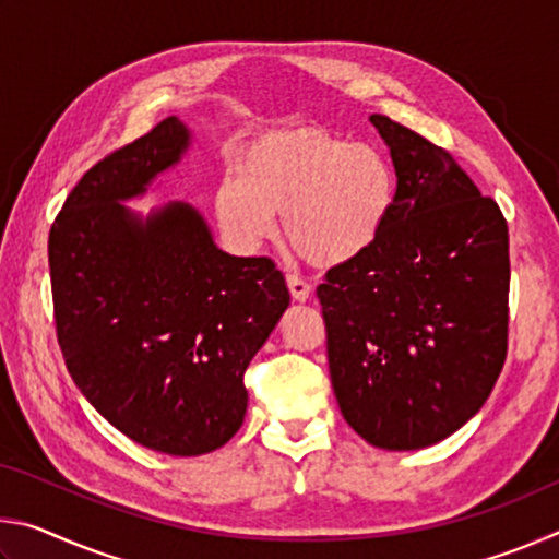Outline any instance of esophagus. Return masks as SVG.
Here are the masks:
<instances>
[{"instance_id": "34e87169", "label": "esophagus", "mask_w": 559, "mask_h": 559, "mask_svg": "<svg viewBox=\"0 0 559 559\" xmlns=\"http://www.w3.org/2000/svg\"><path fill=\"white\" fill-rule=\"evenodd\" d=\"M286 283H288V290H290V296H293V300H298V302H306L308 298H310V286L302 278H298V276H290L286 278Z\"/></svg>"}]
</instances>
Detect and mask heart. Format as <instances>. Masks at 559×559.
Wrapping results in <instances>:
<instances>
[{"instance_id": "1", "label": "heart", "mask_w": 559, "mask_h": 559, "mask_svg": "<svg viewBox=\"0 0 559 559\" xmlns=\"http://www.w3.org/2000/svg\"><path fill=\"white\" fill-rule=\"evenodd\" d=\"M396 175L384 153L316 128L273 130L246 145L214 214L236 249L257 251L283 231L302 259L343 266L372 249L390 222Z\"/></svg>"}]
</instances>
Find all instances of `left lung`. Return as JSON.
I'll use <instances>...</instances> for the list:
<instances>
[{
    "label": "left lung",
    "instance_id": "8db88e82",
    "mask_svg": "<svg viewBox=\"0 0 559 559\" xmlns=\"http://www.w3.org/2000/svg\"><path fill=\"white\" fill-rule=\"evenodd\" d=\"M396 200L370 251L318 286L340 412L377 449L416 451L478 414L506 362L508 224L447 150L386 116Z\"/></svg>",
    "mask_w": 559,
    "mask_h": 559
}]
</instances>
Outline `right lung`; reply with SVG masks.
Returning <instances> with one entry per match:
<instances>
[{
  "label": "right lung",
  "instance_id": "1",
  "mask_svg": "<svg viewBox=\"0 0 559 559\" xmlns=\"http://www.w3.org/2000/svg\"><path fill=\"white\" fill-rule=\"evenodd\" d=\"M194 143L165 118L91 167L49 234L56 333L81 394L140 447L202 456L241 429L243 372L290 306L266 257H231L187 202L150 192Z\"/></svg>",
  "mask_w": 559,
  "mask_h": 559
}]
</instances>
